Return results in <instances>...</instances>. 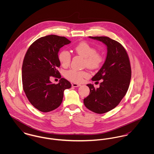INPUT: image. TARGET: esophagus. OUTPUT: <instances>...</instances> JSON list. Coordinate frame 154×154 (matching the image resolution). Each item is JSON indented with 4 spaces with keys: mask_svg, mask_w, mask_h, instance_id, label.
<instances>
[{
    "mask_svg": "<svg viewBox=\"0 0 154 154\" xmlns=\"http://www.w3.org/2000/svg\"><path fill=\"white\" fill-rule=\"evenodd\" d=\"M72 86L73 87H80V86H81V85L78 84L73 83V84H72Z\"/></svg>",
    "mask_w": 154,
    "mask_h": 154,
    "instance_id": "34e87169",
    "label": "esophagus"
}]
</instances>
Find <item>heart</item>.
Returning a JSON list of instances; mask_svg holds the SVG:
<instances>
[{"mask_svg":"<svg viewBox=\"0 0 154 154\" xmlns=\"http://www.w3.org/2000/svg\"><path fill=\"white\" fill-rule=\"evenodd\" d=\"M74 50L77 54L85 58L84 64L90 69H94L99 67L104 60L101 53L96 51L93 46L87 42L79 43L75 47ZM58 59L61 65L66 67L70 63V53L66 49H63L59 52ZM88 75L89 73L86 70H76L75 69H70L64 73V76L67 80L78 84L82 82Z\"/></svg>","mask_w":154,"mask_h":154,"instance_id":"b5f03b06","label":"heart"}]
</instances>
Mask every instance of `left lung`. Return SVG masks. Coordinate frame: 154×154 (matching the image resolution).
Segmentation results:
<instances>
[{
    "mask_svg": "<svg viewBox=\"0 0 154 154\" xmlns=\"http://www.w3.org/2000/svg\"><path fill=\"white\" fill-rule=\"evenodd\" d=\"M89 37L106 44L107 54L104 65L91 79H102V82L98 88L87 84L90 92L84 103L89 110L103 114L118 106L126 95L131 79V66L128 53L120 43L108 37Z\"/></svg>",
    "mask_w": 154,
    "mask_h": 154,
    "instance_id": "8db88e82",
    "label": "left lung"
}]
</instances>
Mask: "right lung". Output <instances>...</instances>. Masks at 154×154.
Here are the masks:
<instances>
[{
	"label": "right lung",
	"instance_id": "add662e5",
	"mask_svg": "<svg viewBox=\"0 0 154 154\" xmlns=\"http://www.w3.org/2000/svg\"><path fill=\"white\" fill-rule=\"evenodd\" d=\"M65 37L49 35L35 40L28 48L23 61V89L30 103L42 112L55 110L61 104L63 92L71 84L61 78L52 84L51 76L61 78L58 53L61 47L70 43Z\"/></svg>",
	"mask_w": 154,
	"mask_h": 154
}]
</instances>
